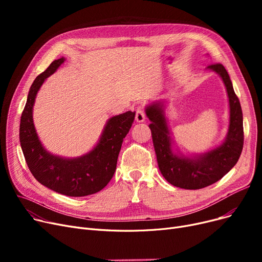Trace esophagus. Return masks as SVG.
I'll return each mask as SVG.
<instances>
[{
  "mask_svg": "<svg viewBox=\"0 0 262 262\" xmlns=\"http://www.w3.org/2000/svg\"><path fill=\"white\" fill-rule=\"evenodd\" d=\"M135 119L137 122H143L145 120V113L144 110L141 108V107H138L136 109V116H135Z\"/></svg>",
  "mask_w": 262,
  "mask_h": 262,
  "instance_id": "obj_1",
  "label": "esophagus"
}]
</instances>
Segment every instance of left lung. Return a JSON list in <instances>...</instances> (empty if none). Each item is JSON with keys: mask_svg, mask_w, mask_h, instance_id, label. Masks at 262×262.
<instances>
[{"mask_svg": "<svg viewBox=\"0 0 262 262\" xmlns=\"http://www.w3.org/2000/svg\"><path fill=\"white\" fill-rule=\"evenodd\" d=\"M222 77L229 101V127L224 142L207 153L189 158L172 149L163 104L155 102L145 108L149 121L157 162L162 176L173 186L196 190L214 184L237 163L243 148V117L238 96L233 91L229 75L221 63L207 67Z\"/></svg>", "mask_w": 262, "mask_h": 262, "instance_id": "left-lung-1", "label": "left lung"}]
</instances>
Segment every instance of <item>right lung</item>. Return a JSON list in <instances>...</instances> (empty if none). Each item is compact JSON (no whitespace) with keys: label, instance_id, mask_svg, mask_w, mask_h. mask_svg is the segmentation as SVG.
<instances>
[{"label":"right lung","instance_id":"1","mask_svg":"<svg viewBox=\"0 0 262 262\" xmlns=\"http://www.w3.org/2000/svg\"><path fill=\"white\" fill-rule=\"evenodd\" d=\"M64 58L54 60L34 80L20 122V143L30 171L49 189L68 196H86L101 191L112 180L123 139L128 134L135 113L110 118L99 143L84 156L63 158L49 153L41 144L33 122V106L45 80L57 70Z\"/></svg>","mask_w":262,"mask_h":262}]
</instances>
